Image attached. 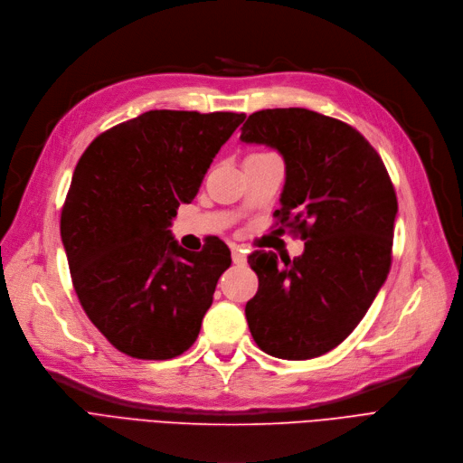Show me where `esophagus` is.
Returning <instances> with one entry per match:
<instances>
[{
	"label": "esophagus",
	"instance_id": "esophagus-1",
	"mask_svg": "<svg viewBox=\"0 0 463 463\" xmlns=\"http://www.w3.org/2000/svg\"><path fill=\"white\" fill-rule=\"evenodd\" d=\"M232 260H233L235 266H243V263L247 261V256H245V252L241 250L239 247H233V249H232Z\"/></svg>",
	"mask_w": 463,
	"mask_h": 463
}]
</instances>
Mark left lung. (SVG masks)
I'll return each instance as SVG.
<instances>
[{"instance_id":"left-lung-1","label":"left lung","mask_w":463,"mask_h":463,"mask_svg":"<svg viewBox=\"0 0 463 463\" xmlns=\"http://www.w3.org/2000/svg\"><path fill=\"white\" fill-rule=\"evenodd\" d=\"M243 143L275 148L286 165L277 218L305 250L294 260L249 256L260 286L245 315L256 345L309 360L343 343L388 277L398 197L388 171L352 126L309 109H266L241 128Z\"/></svg>"}]
</instances>
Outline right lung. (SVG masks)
Wrapping results in <instances>:
<instances>
[{
    "mask_svg": "<svg viewBox=\"0 0 463 463\" xmlns=\"http://www.w3.org/2000/svg\"><path fill=\"white\" fill-rule=\"evenodd\" d=\"M243 120L148 111L103 131L73 171L60 233L75 292L107 341L131 358H175L200 334L232 254L216 237L190 252L169 226Z\"/></svg>",
    "mask_w": 463,
    "mask_h": 463,
    "instance_id": "1",
    "label": "right lung"
}]
</instances>
